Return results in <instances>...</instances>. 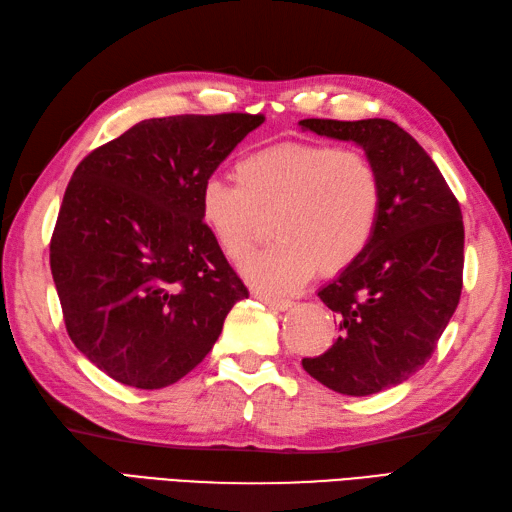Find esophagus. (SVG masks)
<instances>
[{
  "instance_id": "1",
  "label": "esophagus",
  "mask_w": 512,
  "mask_h": 512,
  "mask_svg": "<svg viewBox=\"0 0 512 512\" xmlns=\"http://www.w3.org/2000/svg\"><path fill=\"white\" fill-rule=\"evenodd\" d=\"M256 299H260V302L267 304L269 308H276V310H289L293 306L291 299H282V297H273V295H267V293H254Z\"/></svg>"
}]
</instances>
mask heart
I'll return each mask as SVG.
<instances>
[{
  "label": "heart",
  "instance_id": "heart-1",
  "mask_svg": "<svg viewBox=\"0 0 512 512\" xmlns=\"http://www.w3.org/2000/svg\"><path fill=\"white\" fill-rule=\"evenodd\" d=\"M236 184L199 186V219L223 254L243 258L263 236L276 241L247 256L243 276L267 295L302 286L315 269L334 276L363 256L376 234L384 186L358 149L330 143H278L243 156Z\"/></svg>",
  "mask_w": 512,
  "mask_h": 512
}]
</instances>
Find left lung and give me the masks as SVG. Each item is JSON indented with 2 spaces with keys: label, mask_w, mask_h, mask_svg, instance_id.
<instances>
[{
  "label": "left lung",
  "mask_w": 512,
  "mask_h": 512,
  "mask_svg": "<svg viewBox=\"0 0 512 512\" xmlns=\"http://www.w3.org/2000/svg\"><path fill=\"white\" fill-rule=\"evenodd\" d=\"M304 130L354 141L384 186L376 234L356 263L317 293L339 336L304 369L343 395H373L428 363L463 291L458 199L413 136L389 119H304Z\"/></svg>",
  "instance_id": "8db88e82"
}]
</instances>
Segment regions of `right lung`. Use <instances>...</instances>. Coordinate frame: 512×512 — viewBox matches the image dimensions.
I'll use <instances>...</instances> for the list:
<instances>
[{"mask_svg":"<svg viewBox=\"0 0 512 512\" xmlns=\"http://www.w3.org/2000/svg\"><path fill=\"white\" fill-rule=\"evenodd\" d=\"M263 121L245 112L145 119L73 171L49 265L73 345L112 380L149 391L178 382L249 295L197 197Z\"/></svg>","mask_w":512,"mask_h":512,"instance_id":"right-lung-1","label":"right lung"}]
</instances>
